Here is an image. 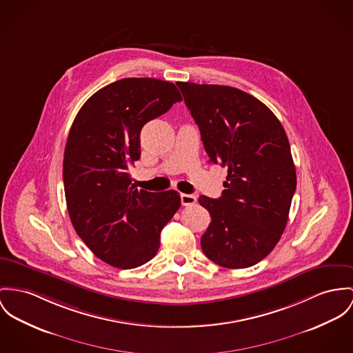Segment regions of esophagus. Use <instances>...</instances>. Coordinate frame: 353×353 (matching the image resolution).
Masks as SVG:
<instances>
[{
	"instance_id": "1",
	"label": "esophagus",
	"mask_w": 353,
	"mask_h": 353,
	"mask_svg": "<svg viewBox=\"0 0 353 353\" xmlns=\"http://www.w3.org/2000/svg\"><path fill=\"white\" fill-rule=\"evenodd\" d=\"M181 204L183 205H193L196 203V196L194 194H188V193H181Z\"/></svg>"
}]
</instances>
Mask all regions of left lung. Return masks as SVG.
I'll return each mask as SVG.
<instances>
[{"label":"left lung","instance_id":"obj_1","mask_svg":"<svg viewBox=\"0 0 353 353\" xmlns=\"http://www.w3.org/2000/svg\"><path fill=\"white\" fill-rule=\"evenodd\" d=\"M177 85L210 163L228 169L219 199L199 197L212 217L201 250L227 269L254 266L281 239L297 187L285 129L272 110L242 90L190 81Z\"/></svg>","mask_w":353,"mask_h":353}]
</instances>
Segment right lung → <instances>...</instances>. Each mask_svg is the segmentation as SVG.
<instances>
[{"label":"right lung","mask_w":353,"mask_h":353,"mask_svg":"<svg viewBox=\"0 0 353 353\" xmlns=\"http://www.w3.org/2000/svg\"><path fill=\"white\" fill-rule=\"evenodd\" d=\"M181 101L170 81L125 78L90 97L70 129L63 160L70 219L87 247L114 268L149 262L181 205L177 190H136L129 173L141 157L143 125Z\"/></svg>","instance_id":"right-lung-1"}]
</instances>
